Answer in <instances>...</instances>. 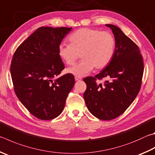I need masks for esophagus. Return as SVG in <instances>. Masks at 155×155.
Wrapping results in <instances>:
<instances>
[{
  "mask_svg": "<svg viewBox=\"0 0 155 155\" xmlns=\"http://www.w3.org/2000/svg\"><path fill=\"white\" fill-rule=\"evenodd\" d=\"M82 78L78 77H75V81H81Z\"/></svg>",
  "mask_w": 155,
  "mask_h": 155,
  "instance_id": "1",
  "label": "esophagus"
}]
</instances>
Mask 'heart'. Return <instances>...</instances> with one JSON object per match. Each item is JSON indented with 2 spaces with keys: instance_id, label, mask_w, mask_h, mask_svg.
<instances>
[{
  "instance_id": "heart-1",
  "label": "heart",
  "mask_w": 155,
  "mask_h": 155,
  "mask_svg": "<svg viewBox=\"0 0 155 155\" xmlns=\"http://www.w3.org/2000/svg\"><path fill=\"white\" fill-rule=\"evenodd\" d=\"M70 44L61 43L58 54L67 65L72 66L81 56L79 63L67 70L77 77L87 75L95 68L102 69L110 62L114 55L116 41L108 32L97 29L81 28L69 37Z\"/></svg>"
}]
</instances>
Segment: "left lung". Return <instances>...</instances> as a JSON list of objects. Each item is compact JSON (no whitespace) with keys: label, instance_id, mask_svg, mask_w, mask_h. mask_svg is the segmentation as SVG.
Listing matches in <instances>:
<instances>
[{"label":"left lung","instance_id":"1","mask_svg":"<svg viewBox=\"0 0 155 155\" xmlns=\"http://www.w3.org/2000/svg\"><path fill=\"white\" fill-rule=\"evenodd\" d=\"M112 31L116 46L110 62L95 77L83 79V94L89 111L97 119L109 120L122 114L134 102L141 87L144 62L137 45L119 27L106 24ZM107 80L104 84L97 81Z\"/></svg>","mask_w":155,"mask_h":155}]
</instances>
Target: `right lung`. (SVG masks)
I'll use <instances>...</instances> for the list:
<instances>
[{"label": "right lung", "mask_w": 155, "mask_h": 155, "mask_svg": "<svg viewBox=\"0 0 155 155\" xmlns=\"http://www.w3.org/2000/svg\"><path fill=\"white\" fill-rule=\"evenodd\" d=\"M72 28L41 27L14 53L11 74L17 97L34 116L55 119L63 111L74 77L66 74L56 78L65 68L58 47Z\"/></svg>", "instance_id": "add662e5"}]
</instances>
